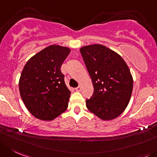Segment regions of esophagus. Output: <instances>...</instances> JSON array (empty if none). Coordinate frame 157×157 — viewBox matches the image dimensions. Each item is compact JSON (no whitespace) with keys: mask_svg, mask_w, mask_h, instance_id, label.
Wrapping results in <instances>:
<instances>
[{"mask_svg":"<svg viewBox=\"0 0 157 157\" xmlns=\"http://www.w3.org/2000/svg\"><path fill=\"white\" fill-rule=\"evenodd\" d=\"M75 90H77V91H80V90H81V87H80V86H78L77 87H76Z\"/></svg>","mask_w":157,"mask_h":157,"instance_id":"obj_1","label":"esophagus"}]
</instances>
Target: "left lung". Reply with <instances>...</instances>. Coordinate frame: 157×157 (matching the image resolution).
I'll return each mask as SVG.
<instances>
[{"mask_svg": "<svg viewBox=\"0 0 157 157\" xmlns=\"http://www.w3.org/2000/svg\"><path fill=\"white\" fill-rule=\"evenodd\" d=\"M91 78L94 94L86 99L87 109L102 120H112L121 115L130 101L133 80L122 58L100 44L80 49Z\"/></svg>", "mask_w": 157, "mask_h": 157, "instance_id": "obj_1", "label": "left lung"}]
</instances>
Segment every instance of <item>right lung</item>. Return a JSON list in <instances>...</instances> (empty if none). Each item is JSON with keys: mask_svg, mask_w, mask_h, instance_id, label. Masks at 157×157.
I'll use <instances>...</instances> for the list:
<instances>
[{"mask_svg": "<svg viewBox=\"0 0 157 157\" xmlns=\"http://www.w3.org/2000/svg\"><path fill=\"white\" fill-rule=\"evenodd\" d=\"M70 49L52 45L26 63L19 80V90L33 116L51 121L67 110L70 91L60 68Z\"/></svg>", "mask_w": 157, "mask_h": 157, "instance_id": "1", "label": "right lung"}]
</instances>
